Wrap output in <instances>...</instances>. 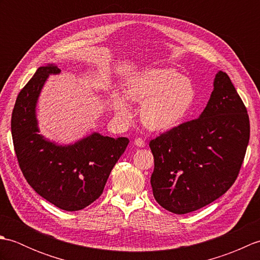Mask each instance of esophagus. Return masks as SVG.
Returning <instances> with one entry per match:
<instances>
[{
    "label": "esophagus",
    "mask_w": 260,
    "mask_h": 260,
    "mask_svg": "<svg viewBox=\"0 0 260 260\" xmlns=\"http://www.w3.org/2000/svg\"><path fill=\"white\" fill-rule=\"evenodd\" d=\"M134 144L139 147H144L145 142H144V140L141 139V137H137V139H135V141H134Z\"/></svg>",
    "instance_id": "obj_1"
}]
</instances>
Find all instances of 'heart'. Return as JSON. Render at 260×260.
I'll return each mask as SVG.
<instances>
[{
  "label": "heart",
  "mask_w": 260,
  "mask_h": 260,
  "mask_svg": "<svg viewBox=\"0 0 260 260\" xmlns=\"http://www.w3.org/2000/svg\"><path fill=\"white\" fill-rule=\"evenodd\" d=\"M126 96L144 104L142 120L148 128L167 131L180 124L194 103L196 90L190 79L172 68L146 70L127 84ZM113 107L120 116L131 114L129 105L120 96H113Z\"/></svg>",
  "instance_id": "1"
}]
</instances>
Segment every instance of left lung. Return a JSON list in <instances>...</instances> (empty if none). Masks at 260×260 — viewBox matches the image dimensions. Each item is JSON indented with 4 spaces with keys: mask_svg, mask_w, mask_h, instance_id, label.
I'll list each match as a JSON object with an SVG mask.
<instances>
[{
    "mask_svg": "<svg viewBox=\"0 0 260 260\" xmlns=\"http://www.w3.org/2000/svg\"><path fill=\"white\" fill-rule=\"evenodd\" d=\"M200 117L151 140L153 196L176 214L206 207L235 183L250 136L247 108L229 76L215 75Z\"/></svg>",
    "mask_w": 260,
    "mask_h": 260,
    "instance_id": "obj_1",
    "label": "left lung"
}]
</instances>
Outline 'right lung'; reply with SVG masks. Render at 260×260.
<instances>
[{
	"label": "right lung",
	"mask_w": 260,
	"mask_h": 260,
	"mask_svg": "<svg viewBox=\"0 0 260 260\" xmlns=\"http://www.w3.org/2000/svg\"><path fill=\"white\" fill-rule=\"evenodd\" d=\"M54 64L40 67L22 88L14 105L11 132L19 167L39 196L66 211H78L102 196L114 165L123 155L128 139L98 133L73 145H57L39 134L36 106Z\"/></svg>",
	"instance_id": "1"
}]
</instances>
